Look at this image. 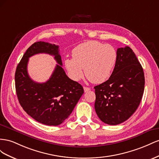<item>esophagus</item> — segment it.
Masks as SVG:
<instances>
[{
  "label": "esophagus",
  "instance_id": "obj_1",
  "mask_svg": "<svg viewBox=\"0 0 159 159\" xmlns=\"http://www.w3.org/2000/svg\"><path fill=\"white\" fill-rule=\"evenodd\" d=\"M83 88H84V92H85V93H86V92H88V91H89V90H90V88L87 87H84Z\"/></svg>",
  "mask_w": 159,
  "mask_h": 159
}]
</instances>
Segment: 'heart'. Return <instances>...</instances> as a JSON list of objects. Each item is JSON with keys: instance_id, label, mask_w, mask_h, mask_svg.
I'll list each match as a JSON object with an SVG mask.
<instances>
[{"instance_id": "obj_1", "label": "heart", "mask_w": 159, "mask_h": 159, "mask_svg": "<svg viewBox=\"0 0 159 159\" xmlns=\"http://www.w3.org/2000/svg\"><path fill=\"white\" fill-rule=\"evenodd\" d=\"M72 58L64 61L70 78L79 81L83 77V69L93 83H102L111 76L117 58L115 48L96 40L80 44L72 51Z\"/></svg>"}]
</instances>
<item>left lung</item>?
<instances>
[{"label":"left lung","mask_w":159,"mask_h":159,"mask_svg":"<svg viewBox=\"0 0 159 159\" xmlns=\"http://www.w3.org/2000/svg\"><path fill=\"white\" fill-rule=\"evenodd\" d=\"M110 78L95 86L94 108L103 122L116 125L132 116L141 101L144 89L143 67L129 47L117 49Z\"/></svg>","instance_id":"obj_1"}]
</instances>
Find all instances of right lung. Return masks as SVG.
<instances>
[{
  "instance_id": "obj_1",
  "label": "right lung",
  "mask_w": 159,
  "mask_h": 159,
  "mask_svg": "<svg viewBox=\"0 0 159 159\" xmlns=\"http://www.w3.org/2000/svg\"><path fill=\"white\" fill-rule=\"evenodd\" d=\"M58 48L48 43H34L26 50L15 72L16 92L20 105L35 120L49 126L62 123L84 93L81 84L69 79L62 69ZM39 53L54 56L59 64L50 79L43 84L34 82L27 72L28 58Z\"/></svg>"
}]
</instances>
